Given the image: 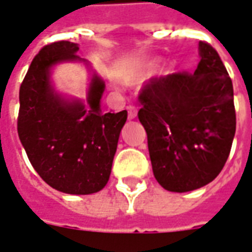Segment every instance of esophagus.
Here are the masks:
<instances>
[{"instance_id":"esophagus-1","label":"esophagus","mask_w":252,"mask_h":252,"mask_svg":"<svg viewBox=\"0 0 252 252\" xmlns=\"http://www.w3.org/2000/svg\"><path fill=\"white\" fill-rule=\"evenodd\" d=\"M127 118H129V121H133V119L137 118V108H135V107H127Z\"/></svg>"}]
</instances>
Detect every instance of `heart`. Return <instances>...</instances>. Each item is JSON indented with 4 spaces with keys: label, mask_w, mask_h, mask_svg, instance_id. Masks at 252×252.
<instances>
[{
    "label": "heart",
    "mask_w": 252,
    "mask_h": 252,
    "mask_svg": "<svg viewBox=\"0 0 252 252\" xmlns=\"http://www.w3.org/2000/svg\"><path fill=\"white\" fill-rule=\"evenodd\" d=\"M156 69H158V62H155V61L137 62V63H133V65L126 66L121 72L119 77H121L123 83L126 84L138 83V81H142V80L152 76L153 73L156 72Z\"/></svg>",
    "instance_id": "b5f03b06"
}]
</instances>
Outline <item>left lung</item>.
Returning a JSON list of instances; mask_svg holds the SVG:
<instances>
[{
  "instance_id": "8db88e82",
  "label": "left lung",
  "mask_w": 252,
  "mask_h": 252,
  "mask_svg": "<svg viewBox=\"0 0 252 252\" xmlns=\"http://www.w3.org/2000/svg\"><path fill=\"white\" fill-rule=\"evenodd\" d=\"M195 72L153 80L140 96L138 119L148 135L160 186L187 192L206 186L225 164L236 130L233 87L210 44H198Z\"/></svg>"
}]
</instances>
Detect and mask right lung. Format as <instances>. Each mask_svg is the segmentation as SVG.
<instances>
[{
    "label": "right lung",
    "instance_id": "obj_1",
    "mask_svg": "<svg viewBox=\"0 0 252 252\" xmlns=\"http://www.w3.org/2000/svg\"><path fill=\"white\" fill-rule=\"evenodd\" d=\"M77 51V43L61 40L33 58L20 87L17 131L32 167L49 186L87 195L103 190L110 179L127 111L101 112L106 84ZM76 62L90 72L85 99L62 94L52 80L57 65Z\"/></svg>",
    "mask_w": 252,
    "mask_h": 252
}]
</instances>
